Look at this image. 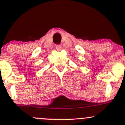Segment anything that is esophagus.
I'll return each instance as SVG.
<instances>
[{
	"label": "esophagus",
	"instance_id": "34e87169",
	"mask_svg": "<svg viewBox=\"0 0 125 125\" xmlns=\"http://www.w3.org/2000/svg\"><path fill=\"white\" fill-rule=\"evenodd\" d=\"M55 48H56V50H57L58 51H60V50H61V46L60 45H56L55 46Z\"/></svg>",
	"mask_w": 125,
	"mask_h": 125
}]
</instances>
